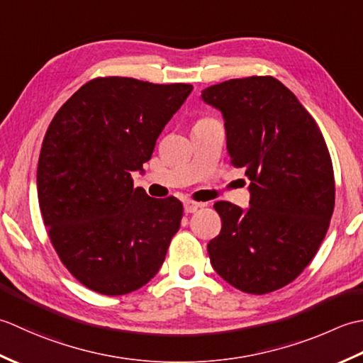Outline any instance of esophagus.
<instances>
[{
  "label": "esophagus",
  "instance_id": "34e87169",
  "mask_svg": "<svg viewBox=\"0 0 363 363\" xmlns=\"http://www.w3.org/2000/svg\"><path fill=\"white\" fill-rule=\"evenodd\" d=\"M203 203H199V202H192V201H186L183 203V208L184 213H196L199 208H202Z\"/></svg>",
  "mask_w": 363,
  "mask_h": 363
}]
</instances>
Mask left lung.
Segmentation results:
<instances>
[{
  "label": "left lung",
  "instance_id": "left-lung-1",
  "mask_svg": "<svg viewBox=\"0 0 363 363\" xmlns=\"http://www.w3.org/2000/svg\"><path fill=\"white\" fill-rule=\"evenodd\" d=\"M201 99L223 113L230 162L250 180L249 208L214 203L223 227L206 247L211 266L244 293L276 291L307 268L329 228L335 183L328 145L272 77L228 79Z\"/></svg>",
  "mask_w": 363,
  "mask_h": 363
}]
</instances>
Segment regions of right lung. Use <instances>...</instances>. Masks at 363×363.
Listing matches in <instances>:
<instances>
[{
	"instance_id": "1",
	"label": "right lung",
	"mask_w": 363,
	"mask_h": 363,
	"mask_svg": "<svg viewBox=\"0 0 363 363\" xmlns=\"http://www.w3.org/2000/svg\"><path fill=\"white\" fill-rule=\"evenodd\" d=\"M191 84L95 78L64 103L43 138L37 197L50 240L70 274L121 296L157 276L183 205L133 188Z\"/></svg>"
}]
</instances>
